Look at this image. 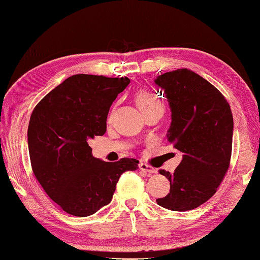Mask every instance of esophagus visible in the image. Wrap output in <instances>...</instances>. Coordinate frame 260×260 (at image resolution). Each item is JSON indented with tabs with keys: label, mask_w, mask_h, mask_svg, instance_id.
<instances>
[{
	"label": "esophagus",
	"mask_w": 260,
	"mask_h": 260,
	"mask_svg": "<svg viewBox=\"0 0 260 260\" xmlns=\"http://www.w3.org/2000/svg\"><path fill=\"white\" fill-rule=\"evenodd\" d=\"M139 167H140L141 171L148 173V174H154L155 172H157V171H155V168H153L152 166H150V165L145 164V162H141Z\"/></svg>",
	"instance_id": "esophagus-1"
}]
</instances>
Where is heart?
<instances>
[{
    "mask_svg": "<svg viewBox=\"0 0 260 260\" xmlns=\"http://www.w3.org/2000/svg\"><path fill=\"white\" fill-rule=\"evenodd\" d=\"M135 101L139 109L142 111L143 115L145 112L155 109V108L164 107L162 101L155 94L149 91H140L135 95Z\"/></svg>",
    "mask_w": 260,
    "mask_h": 260,
    "instance_id": "b5f03b06",
    "label": "heart"
}]
</instances>
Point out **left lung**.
<instances>
[{"label":"left lung","instance_id":"1","mask_svg":"<svg viewBox=\"0 0 260 260\" xmlns=\"http://www.w3.org/2000/svg\"><path fill=\"white\" fill-rule=\"evenodd\" d=\"M154 83L172 110L167 139L183 153L173 174L160 171L171 191L157 204L174 211L192 210L215 194L230 167L232 111L223 94L192 70L165 73Z\"/></svg>","mask_w":260,"mask_h":260}]
</instances>
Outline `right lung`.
I'll return each mask as SVG.
<instances>
[{
  "mask_svg": "<svg viewBox=\"0 0 260 260\" xmlns=\"http://www.w3.org/2000/svg\"><path fill=\"white\" fill-rule=\"evenodd\" d=\"M129 82L127 77L74 75L32 110L27 133L32 172L67 214H95L110 204L121 174L139 168L136 159L107 162L94 158L88 145L106 133L112 102Z\"/></svg>",
  "mask_w": 260,
  "mask_h": 260,
  "instance_id": "obj_1",
  "label": "right lung"
}]
</instances>
